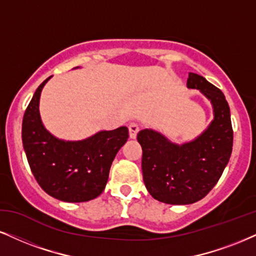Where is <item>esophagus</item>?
I'll use <instances>...</instances> for the list:
<instances>
[{
    "instance_id": "esophagus-1",
    "label": "esophagus",
    "mask_w": 256,
    "mask_h": 256,
    "mask_svg": "<svg viewBox=\"0 0 256 256\" xmlns=\"http://www.w3.org/2000/svg\"><path fill=\"white\" fill-rule=\"evenodd\" d=\"M128 129H129V138H135L138 133V130H140V127H138L136 123H130Z\"/></svg>"
}]
</instances>
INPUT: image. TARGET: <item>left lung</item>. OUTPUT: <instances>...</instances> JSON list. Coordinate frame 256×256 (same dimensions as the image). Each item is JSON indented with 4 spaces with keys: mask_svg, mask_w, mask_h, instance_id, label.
<instances>
[{
    "mask_svg": "<svg viewBox=\"0 0 256 256\" xmlns=\"http://www.w3.org/2000/svg\"><path fill=\"white\" fill-rule=\"evenodd\" d=\"M188 89L200 90L212 106L214 120L194 140L176 144L154 129L138 132L142 176L154 200L192 204L204 198L228 165L232 150L230 109L222 91L197 74H188Z\"/></svg>",
    "mask_w": 256,
    "mask_h": 256,
    "instance_id": "obj_1",
    "label": "left lung"
}]
</instances>
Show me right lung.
<instances>
[{
	"mask_svg": "<svg viewBox=\"0 0 256 256\" xmlns=\"http://www.w3.org/2000/svg\"><path fill=\"white\" fill-rule=\"evenodd\" d=\"M52 77V76H51ZM39 85L22 121V144L28 164L44 191L68 203L94 200L106 188L116 154L127 142L128 128L100 130L84 140L66 141L50 133L41 121Z\"/></svg>",
	"mask_w": 256,
	"mask_h": 256,
	"instance_id": "add662e5",
	"label": "right lung"
}]
</instances>
